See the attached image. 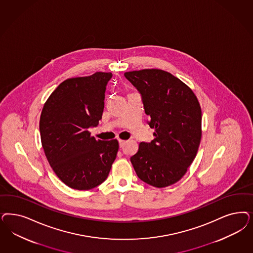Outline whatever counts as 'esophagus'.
<instances>
[{
  "label": "esophagus",
  "mask_w": 253,
  "mask_h": 253,
  "mask_svg": "<svg viewBox=\"0 0 253 253\" xmlns=\"http://www.w3.org/2000/svg\"><path fill=\"white\" fill-rule=\"evenodd\" d=\"M118 141H119V146L121 147V148H122V147H124V145H125V143H126V140H123V139H119Z\"/></svg>",
  "instance_id": "obj_1"
}]
</instances>
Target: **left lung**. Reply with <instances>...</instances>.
<instances>
[{"label": "left lung", "mask_w": 253, "mask_h": 253, "mask_svg": "<svg viewBox=\"0 0 253 253\" xmlns=\"http://www.w3.org/2000/svg\"><path fill=\"white\" fill-rule=\"evenodd\" d=\"M139 91L155 128L151 142H140L130 161L142 181L157 188L174 184L194 161L201 139V108L194 92L171 74L158 69L125 73Z\"/></svg>", "instance_id": "obj_1"}]
</instances>
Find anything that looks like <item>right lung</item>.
Returning <instances> with one entry per match:
<instances>
[{"label": "right lung", "mask_w": 253, "mask_h": 253, "mask_svg": "<svg viewBox=\"0 0 253 253\" xmlns=\"http://www.w3.org/2000/svg\"><path fill=\"white\" fill-rule=\"evenodd\" d=\"M112 73L62 82L44 103L40 117L42 145L52 169L69 187L90 190L107 179L118 152L117 139L90 136L101 119Z\"/></svg>", "instance_id": "add662e5"}]
</instances>
